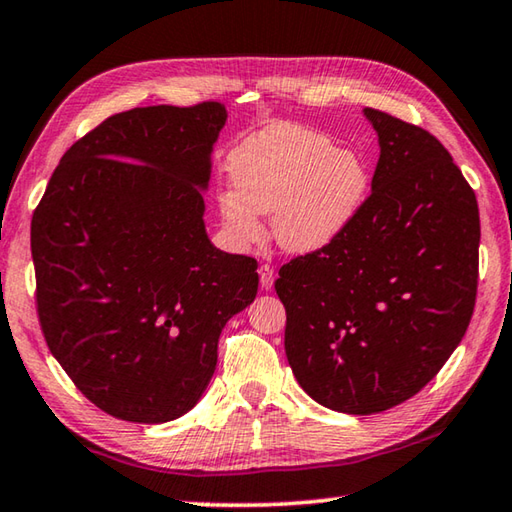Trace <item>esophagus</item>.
Listing matches in <instances>:
<instances>
[{"label":"esophagus","instance_id":"34e87169","mask_svg":"<svg viewBox=\"0 0 512 512\" xmlns=\"http://www.w3.org/2000/svg\"><path fill=\"white\" fill-rule=\"evenodd\" d=\"M273 282H275V268L271 264L259 266V284H262V289L268 291L273 287Z\"/></svg>","mask_w":512,"mask_h":512}]
</instances>
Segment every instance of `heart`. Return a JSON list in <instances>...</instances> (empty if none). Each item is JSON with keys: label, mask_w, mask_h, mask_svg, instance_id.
<instances>
[{"label": "heart", "mask_w": 512, "mask_h": 512, "mask_svg": "<svg viewBox=\"0 0 512 512\" xmlns=\"http://www.w3.org/2000/svg\"><path fill=\"white\" fill-rule=\"evenodd\" d=\"M228 171L232 187L219 194V216L237 246L262 237L259 214H266L282 248H323L341 235L366 192L357 155L300 126L271 128L241 144Z\"/></svg>", "instance_id": "1"}]
</instances>
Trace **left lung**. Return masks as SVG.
Instances as JSON below:
<instances>
[{"instance_id":"left-lung-1","label":"left lung","mask_w":512,"mask_h":512,"mask_svg":"<svg viewBox=\"0 0 512 512\" xmlns=\"http://www.w3.org/2000/svg\"><path fill=\"white\" fill-rule=\"evenodd\" d=\"M379 137L372 192L327 246L280 268L284 350L332 411L370 415L420 393L470 325L479 205L424 128L366 108Z\"/></svg>"}]
</instances>
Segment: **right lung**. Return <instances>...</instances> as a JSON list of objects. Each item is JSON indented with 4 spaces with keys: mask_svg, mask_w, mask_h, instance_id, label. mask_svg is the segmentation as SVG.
<instances>
[{
    "mask_svg": "<svg viewBox=\"0 0 512 512\" xmlns=\"http://www.w3.org/2000/svg\"><path fill=\"white\" fill-rule=\"evenodd\" d=\"M219 101L112 115L69 146L31 219L36 309L51 354L103 413H187L228 320L255 300L257 259L207 239L202 189Z\"/></svg>",
    "mask_w": 512,
    "mask_h": 512,
    "instance_id": "obj_1",
    "label": "right lung"
}]
</instances>
